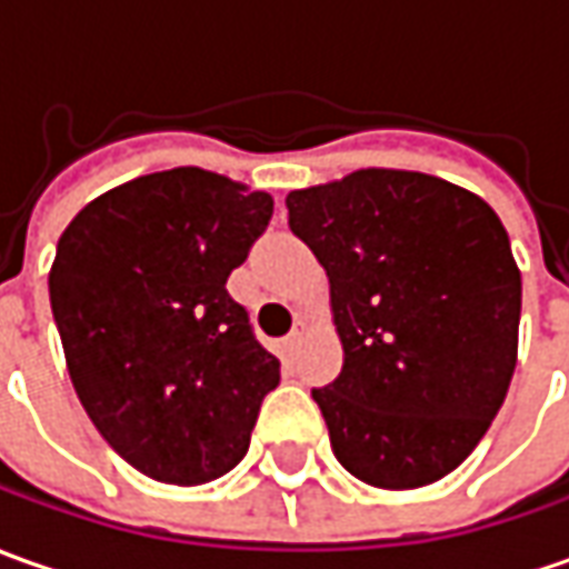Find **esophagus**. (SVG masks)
Wrapping results in <instances>:
<instances>
[{"label":"esophagus","instance_id":"esophagus-1","mask_svg":"<svg viewBox=\"0 0 569 569\" xmlns=\"http://www.w3.org/2000/svg\"><path fill=\"white\" fill-rule=\"evenodd\" d=\"M299 342H301V327H296L292 333L286 336V346H289V349H299Z\"/></svg>","mask_w":569,"mask_h":569}]
</instances>
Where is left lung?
<instances>
[{
	"instance_id": "obj_1",
	"label": "left lung",
	"mask_w": 569,
	"mask_h": 569,
	"mask_svg": "<svg viewBox=\"0 0 569 569\" xmlns=\"http://www.w3.org/2000/svg\"><path fill=\"white\" fill-rule=\"evenodd\" d=\"M289 230L330 277L342 373L311 389L339 463L417 489L477 448L517 367L520 270L467 189L367 168L286 196Z\"/></svg>"
}]
</instances>
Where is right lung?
Segmentation results:
<instances>
[{"label":"right lung","mask_w":569,"mask_h":569,"mask_svg":"<svg viewBox=\"0 0 569 569\" xmlns=\"http://www.w3.org/2000/svg\"><path fill=\"white\" fill-rule=\"evenodd\" d=\"M270 214L268 192L173 168L108 189L58 239L49 299L77 398L158 482L230 473L280 382V361L227 292Z\"/></svg>","instance_id":"obj_1"}]
</instances>
